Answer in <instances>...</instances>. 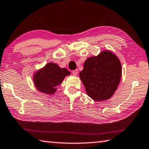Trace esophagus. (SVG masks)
Masks as SVG:
<instances>
[{
    "mask_svg": "<svg viewBox=\"0 0 149 149\" xmlns=\"http://www.w3.org/2000/svg\"><path fill=\"white\" fill-rule=\"evenodd\" d=\"M77 74H78V70H75L74 71H72V74L74 75H77Z\"/></svg>",
    "mask_w": 149,
    "mask_h": 149,
    "instance_id": "1",
    "label": "esophagus"
}]
</instances>
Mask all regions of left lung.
Listing matches in <instances>:
<instances>
[{
  "label": "left lung",
  "mask_w": 149,
  "mask_h": 149,
  "mask_svg": "<svg viewBox=\"0 0 149 149\" xmlns=\"http://www.w3.org/2000/svg\"><path fill=\"white\" fill-rule=\"evenodd\" d=\"M79 77L89 97L96 101L109 100L117 89L121 64L116 55L105 50L87 58Z\"/></svg>",
  "instance_id": "left-lung-1"
}]
</instances>
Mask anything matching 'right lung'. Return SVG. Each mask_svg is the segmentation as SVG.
Wrapping results in <instances>:
<instances>
[{
    "label": "right lung",
    "mask_w": 149,
    "mask_h": 149,
    "mask_svg": "<svg viewBox=\"0 0 149 149\" xmlns=\"http://www.w3.org/2000/svg\"><path fill=\"white\" fill-rule=\"evenodd\" d=\"M70 74L67 69L61 68L56 63L50 62L35 73L34 83L39 91L50 95L55 93L56 87Z\"/></svg>",
    "instance_id": "1"
}]
</instances>
